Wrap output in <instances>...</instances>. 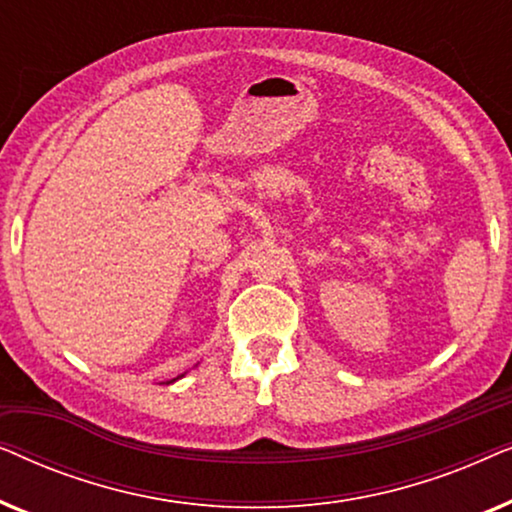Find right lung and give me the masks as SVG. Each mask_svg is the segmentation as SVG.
<instances>
[{"label":"right lung","instance_id":"obj_1","mask_svg":"<svg viewBox=\"0 0 512 512\" xmlns=\"http://www.w3.org/2000/svg\"><path fill=\"white\" fill-rule=\"evenodd\" d=\"M179 377H184V375H179ZM179 377H174V380H170V382H177V380H179Z\"/></svg>","mask_w":512,"mask_h":512}]
</instances>
